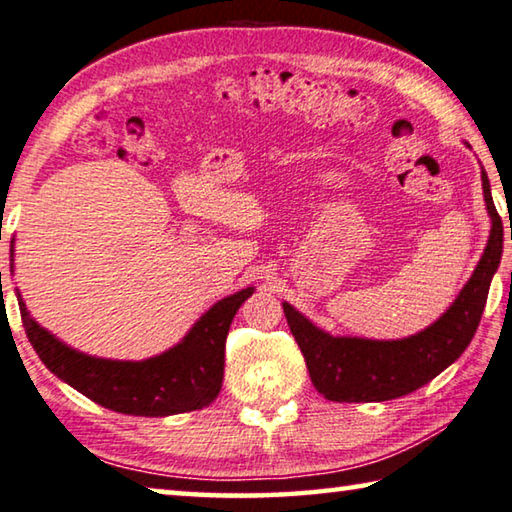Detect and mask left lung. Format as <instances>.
Wrapping results in <instances>:
<instances>
[{"instance_id":"obj_1","label":"left lung","mask_w":512,"mask_h":512,"mask_svg":"<svg viewBox=\"0 0 512 512\" xmlns=\"http://www.w3.org/2000/svg\"><path fill=\"white\" fill-rule=\"evenodd\" d=\"M485 205L492 218L490 241L465 289L431 328L401 342H371L358 337H330L285 303V316L303 353L312 385L328 401H389L431 383L437 373L456 362L472 342L481 321L492 275L504 250V225L494 207L490 182L481 170ZM512 239V237H510Z\"/></svg>"}]
</instances>
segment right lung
I'll list each match as a JSON object with an SVG mask.
<instances>
[{
    "label": "right lung",
    "instance_id": "add662e5",
    "mask_svg": "<svg viewBox=\"0 0 512 512\" xmlns=\"http://www.w3.org/2000/svg\"><path fill=\"white\" fill-rule=\"evenodd\" d=\"M250 294L253 287L218 300L180 344L145 362L100 360L72 351L31 319L20 294L18 303L38 358L70 387L123 415L166 417L205 408L221 392L227 330Z\"/></svg>",
    "mask_w": 512,
    "mask_h": 512
}]
</instances>
